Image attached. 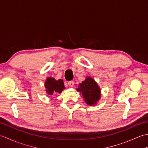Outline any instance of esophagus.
<instances>
[{
    "label": "esophagus",
    "mask_w": 148,
    "mask_h": 148,
    "mask_svg": "<svg viewBox=\"0 0 148 148\" xmlns=\"http://www.w3.org/2000/svg\"><path fill=\"white\" fill-rule=\"evenodd\" d=\"M68 84L69 85V86H71V87H72L74 86V82L73 81H69L68 82Z\"/></svg>",
    "instance_id": "obj_1"
}]
</instances>
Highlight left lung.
<instances>
[{"label": "left lung", "instance_id": "8db88e82", "mask_svg": "<svg viewBox=\"0 0 148 148\" xmlns=\"http://www.w3.org/2000/svg\"><path fill=\"white\" fill-rule=\"evenodd\" d=\"M82 94L84 100L90 106H95L100 98V88L92 77H86L76 89Z\"/></svg>", "mask_w": 148, "mask_h": 148}]
</instances>
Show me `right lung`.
Segmentation results:
<instances>
[{"label":"right lung","instance_id":"right-lung-1","mask_svg":"<svg viewBox=\"0 0 148 148\" xmlns=\"http://www.w3.org/2000/svg\"><path fill=\"white\" fill-rule=\"evenodd\" d=\"M45 86L46 93L50 95H52L55 93H60L65 89L64 83L62 79L56 80L55 78L51 77L47 78Z\"/></svg>","mask_w":148,"mask_h":148}]
</instances>
